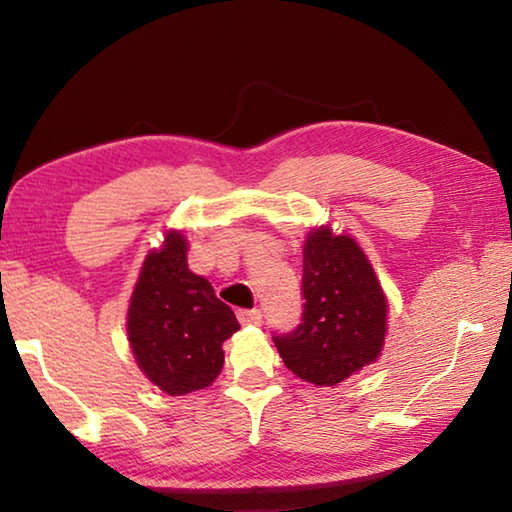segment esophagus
<instances>
[{
	"instance_id": "34e87169",
	"label": "esophagus",
	"mask_w": 512,
	"mask_h": 512,
	"mask_svg": "<svg viewBox=\"0 0 512 512\" xmlns=\"http://www.w3.org/2000/svg\"><path fill=\"white\" fill-rule=\"evenodd\" d=\"M236 317H239L241 324H259L262 322V310L241 308V310H236Z\"/></svg>"
}]
</instances>
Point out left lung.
<instances>
[{
    "instance_id": "left-lung-1",
    "label": "left lung",
    "mask_w": 512,
    "mask_h": 512,
    "mask_svg": "<svg viewBox=\"0 0 512 512\" xmlns=\"http://www.w3.org/2000/svg\"><path fill=\"white\" fill-rule=\"evenodd\" d=\"M301 324L273 333L282 363L315 386H335L377 361L386 335V296L352 236L312 230L303 246Z\"/></svg>"
}]
</instances>
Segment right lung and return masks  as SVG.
Wrapping results in <instances>:
<instances>
[{
    "instance_id": "1",
    "label": "right lung",
    "mask_w": 512,
    "mask_h": 512,
    "mask_svg": "<svg viewBox=\"0 0 512 512\" xmlns=\"http://www.w3.org/2000/svg\"><path fill=\"white\" fill-rule=\"evenodd\" d=\"M234 331L239 322L230 305L188 269L186 239L167 234L165 246L144 259L128 308L137 365L167 395L200 391L223 370V342Z\"/></svg>"
}]
</instances>
